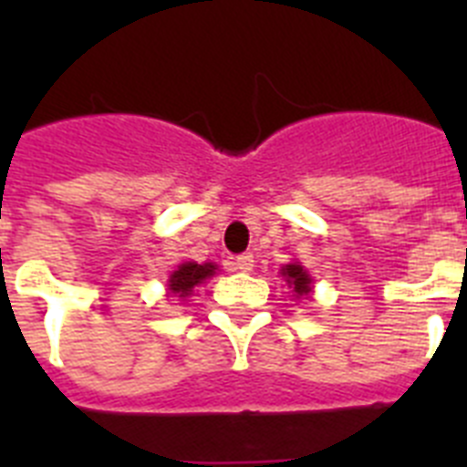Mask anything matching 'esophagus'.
I'll use <instances>...</instances> for the list:
<instances>
[{"label":"esophagus","mask_w":467,"mask_h":467,"mask_svg":"<svg viewBox=\"0 0 467 467\" xmlns=\"http://www.w3.org/2000/svg\"><path fill=\"white\" fill-rule=\"evenodd\" d=\"M236 269L241 271V274H250V271L254 269V257L250 253H243V254H238L236 257Z\"/></svg>","instance_id":"esophagus-1"}]
</instances>
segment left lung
I'll list each match as a JSON object with an SVG mask.
<instances>
[{
  "label": "left lung",
  "instance_id": "obj_1",
  "mask_svg": "<svg viewBox=\"0 0 467 467\" xmlns=\"http://www.w3.org/2000/svg\"><path fill=\"white\" fill-rule=\"evenodd\" d=\"M283 275L295 287L296 296H304L311 292V278H308V274L299 264H287V266H283Z\"/></svg>",
  "mask_w": 467,
  "mask_h": 467
}]
</instances>
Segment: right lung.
Returning <instances> with one entry per match:
<instances>
[{
	"mask_svg": "<svg viewBox=\"0 0 467 467\" xmlns=\"http://www.w3.org/2000/svg\"><path fill=\"white\" fill-rule=\"evenodd\" d=\"M213 274H214V264L187 262L171 275V287H168V290L177 296H187L192 295V290L198 283H203V280L210 278Z\"/></svg>",
	"mask_w": 467,
	"mask_h": 467,
	"instance_id": "add662e5",
	"label": "right lung"
}]
</instances>
